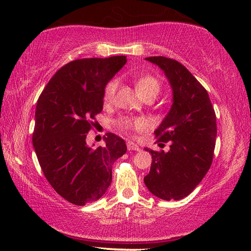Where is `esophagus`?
Returning <instances> with one entry per match:
<instances>
[{"instance_id":"1","label":"esophagus","mask_w":251,"mask_h":251,"mask_svg":"<svg viewBox=\"0 0 251 251\" xmlns=\"http://www.w3.org/2000/svg\"><path fill=\"white\" fill-rule=\"evenodd\" d=\"M127 150L128 151H141V148L137 145V144H135L133 142H128L127 143Z\"/></svg>"}]
</instances>
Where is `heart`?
I'll use <instances>...</instances> for the list:
<instances>
[{"label": "heart", "mask_w": 251, "mask_h": 251, "mask_svg": "<svg viewBox=\"0 0 251 251\" xmlns=\"http://www.w3.org/2000/svg\"><path fill=\"white\" fill-rule=\"evenodd\" d=\"M118 86V80L117 79H112L110 82L106 85L105 91H104V100L105 101H109L113 100L114 95H115V92ZM136 90L141 94V96H144L146 94H150V93H155L157 95L159 92L160 85L158 80L156 78L151 77V76H143V77H139L135 83ZM120 125L122 128L124 129H130V128H136L141 129L145 127V122L143 120H129V118H125V120H122Z\"/></svg>", "instance_id": "b5f03b06"}]
</instances>
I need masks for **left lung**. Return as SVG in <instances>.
Instances as JSON below:
<instances>
[{"instance_id":"1","label":"left lung","mask_w":251,"mask_h":251,"mask_svg":"<svg viewBox=\"0 0 251 251\" xmlns=\"http://www.w3.org/2000/svg\"><path fill=\"white\" fill-rule=\"evenodd\" d=\"M164 72L171 85L173 104L154 131L169 151L151 154V172L144 177L148 190L164 201H179L193 192L210 168L217 136L215 110L208 93L193 74L175 59L145 58Z\"/></svg>"}]
</instances>
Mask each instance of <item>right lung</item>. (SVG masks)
<instances>
[{"label":"right lung","instance_id":"obj_1","mask_svg":"<svg viewBox=\"0 0 251 251\" xmlns=\"http://www.w3.org/2000/svg\"><path fill=\"white\" fill-rule=\"evenodd\" d=\"M126 56L82 58L59 69L36 104L33 146L46 179L74 205L99 201L112 182V167L127 151L124 139L106 134L105 146L86 143L91 120L103 109L107 83ZM94 146V145H93Z\"/></svg>","mask_w":251,"mask_h":251}]
</instances>
